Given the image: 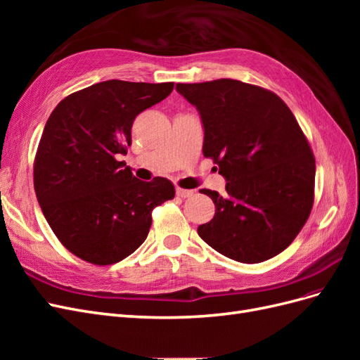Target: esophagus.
Instances as JSON below:
<instances>
[{
	"instance_id": "1",
	"label": "esophagus",
	"mask_w": 360,
	"mask_h": 360,
	"mask_svg": "<svg viewBox=\"0 0 360 360\" xmlns=\"http://www.w3.org/2000/svg\"><path fill=\"white\" fill-rule=\"evenodd\" d=\"M193 195V191L191 189H181V188H177V197H181V198H189Z\"/></svg>"
}]
</instances>
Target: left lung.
Masks as SVG:
<instances>
[{
  "label": "left lung",
  "mask_w": 360,
  "mask_h": 360,
  "mask_svg": "<svg viewBox=\"0 0 360 360\" xmlns=\"http://www.w3.org/2000/svg\"><path fill=\"white\" fill-rule=\"evenodd\" d=\"M197 106L202 153L219 167L226 193L202 189L216 205L198 226L217 252L261 263L291 245L314 204L315 158L296 117L278 94L237 79L177 84Z\"/></svg>",
  "instance_id": "obj_1"
}]
</instances>
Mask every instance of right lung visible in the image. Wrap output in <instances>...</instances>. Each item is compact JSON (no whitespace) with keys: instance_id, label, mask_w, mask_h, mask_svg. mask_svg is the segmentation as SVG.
<instances>
[{"instance_id":"1","label":"right lung","mask_w":360,"mask_h":360,"mask_svg":"<svg viewBox=\"0 0 360 360\" xmlns=\"http://www.w3.org/2000/svg\"><path fill=\"white\" fill-rule=\"evenodd\" d=\"M174 82L111 79L69 94L43 129L34 191L61 245L96 266L124 259L143 245L155 207L176 195L172 183L141 181L124 162L138 114L171 94Z\"/></svg>"}]
</instances>
